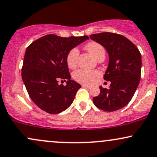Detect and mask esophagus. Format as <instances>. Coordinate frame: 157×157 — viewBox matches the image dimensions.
<instances>
[{
  "mask_svg": "<svg viewBox=\"0 0 157 157\" xmlns=\"http://www.w3.org/2000/svg\"><path fill=\"white\" fill-rule=\"evenodd\" d=\"M82 86L84 88H87V89H90V88H91V86H89V85H86V84H82Z\"/></svg>",
  "mask_w": 157,
  "mask_h": 157,
  "instance_id": "obj_1",
  "label": "esophagus"
}]
</instances>
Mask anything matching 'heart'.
I'll return each mask as SVG.
<instances>
[{"label":"heart","mask_w":157,"mask_h":157,"mask_svg":"<svg viewBox=\"0 0 157 157\" xmlns=\"http://www.w3.org/2000/svg\"><path fill=\"white\" fill-rule=\"evenodd\" d=\"M86 48L97 60L102 56H105V50L100 44L96 42H91L86 44ZM79 51L77 48H73L67 55V65L69 68H73L77 66ZM100 76V73L94 70L79 69L73 73V78L77 82L84 84H92Z\"/></svg>","instance_id":"b5f03b06"}]
</instances>
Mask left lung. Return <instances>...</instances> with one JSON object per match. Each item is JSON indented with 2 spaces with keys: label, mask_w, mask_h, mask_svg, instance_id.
<instances>
[{
  "label": "left lung",
  "mask_w": 157,
  "mask_h": 157,
  "mask_svg": "<svg viewBox=\"0 0 157 157\" xmlns=\"http://www.w3.org/2000/svg\"><path fill=\"white\" fill-rule=\"evenodd\" d=\"M90 38L102 45L109 54L104 80L111 82L109 89L100 86V94L94 97L93 102L103 111H117L128 104L137 89L141 54L132 42L118 34L102 32L90 35Z\"/></svg>",
  "instance_id": "8db88e82"
}]
</instances>
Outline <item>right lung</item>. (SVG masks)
Returning <instances> with one entry per match:
<instances>
[{
  "mask_svg": "<svg viewBox=\"0 0 157 157\" xmlns=\"http://www.w3.org/2000/svg\"><path fill=\"white\" fill-rule=\"evenodd\" d=\"M89 40L86 35L62 37L45 35L34 41L25 52L22 79L32 100L48 113H59L71 105L81 86L71 80L67 65L68 52ZM67 86L59 85V80Z\"/></svg>",
  "mask_w": 157,
  "mask_h": 157,
  "instance_id": "add662e5",
  "label": "right lung"
}]
</instances>
